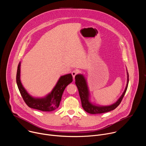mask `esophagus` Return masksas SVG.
I'll list each match as a JSON object with an SVG mask.
<instances>
[{
    "label": "esophagus",
    "mask_w": 146,
    "mask_h": 146,
    "mask_svg": "<svg viewBox=\"0 0 146 146\" xmlns=\"http://www.w3.org/2000/svg\"><path fill=\"white\" fill-rule=\"evenodd\" d=\"M78 73V71L77 70H73L72 72V74L73 76V77L74 78L75 76Z\"/></svg>",
    "instance_id": "obj_1"
}]
</instances>
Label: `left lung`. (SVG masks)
<instances>
[{"label":"left lung","mask_w":146,"mask_h":146,"mask_svg":"<svg viewBox=\"0 0 146 146\" xmlns=\"http://www.w3.org/2000/svg\"><path fill=\"white\" fill-rule=\"evenodd\" d=\"M75 80H76L75 83L78 90L82 108L84 109V110L86 112L90 114H101V113L110 111L111 110H114L116 108H117L119 106L127 90L128 82H129V76L128 73V80H127V86L121 96L115 103L108 106H98L92 105V104L88 100L89 92H88V87L87 85V82L84 76L81 74L76 75L75 77Z\"/></svg>","instance_id":"obj_1"}]
</instances>
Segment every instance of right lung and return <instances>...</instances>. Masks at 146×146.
Returning <instances> with one entry per match:
<instances>
[{"instance_id": "add662e5", "label": "right lung", "mask_w": 146, "mask_h": 146, "mask_svg": "<svg viewBox=\"0 0 146 146\" xmlns=\"http://www.w3.org/2000/svg\"><path fill=\"white\" fill-rule=\"evenodd\" d=\"M20 65L21 63L19 62L17 72V84L19 92L28 106L43 111H51L57 109L59 106L62 96L65 88L73 81L72 74H68L61 76L52 92L46 98L36 99L28 94L21 82Z\"/></svg>"}]
</instances>
